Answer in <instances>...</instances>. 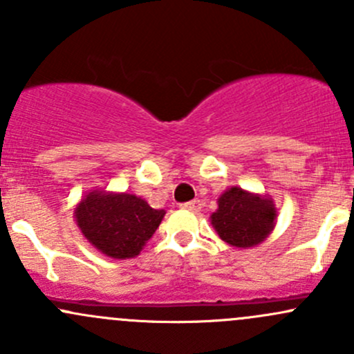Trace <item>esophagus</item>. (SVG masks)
Segmentation results:
<instances>
[{
    "label": "esophagus",
    "mask_w": 354,
    "mask_h": 354,
    "mask_svg": "<svg viewBox=\"0 0 354 354\" xmlns=\"http://www.w3.org/2000/svg\"><path fill=\"white\" fill-rule=\"evenodd\" d=\"M180 207H181V209L190 210V212H198V210L202 209V203H200V200H192V202L181 203Z\"/></svg>",
    "instance_id": "34e87169"
}]
</instances>
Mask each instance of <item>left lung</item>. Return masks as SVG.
<instances>
[{
    "label": "left lung",
    "instance_id": "1",
    "mask_svg": "<svg viewBox=\"0 0 354 354\" xmlns=\"http://www.w3.org/2000/svg\"><path fill=\"white\" fill-rule=\"evenodd\" d=\"M276 207L272 200L248 194L233 187L219 197V209L210 216L221 240L248 248L267 238L276 224Z\"/></svg>",
    "mask_w": 354,
    "mask_h": 354
}]
</instances>
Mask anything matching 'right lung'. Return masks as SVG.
Listing matches in <instances>:
<instances>
[{"label": "right lung", "instance_id": "add662e5", "mask_svg": "<svg viewBox=\"0 0 354 354\" xmlns=\"http://www.w3.org/2000/svg\"><path fill=\"white\" fill-rule=\"evenodd\" d=\"M145 200L128 194L91 192L75 209L84 236L113 259L138 255L164 217Z\"/></svg>", "mask_w": 354, "mask_h": 354}]
</instances>
